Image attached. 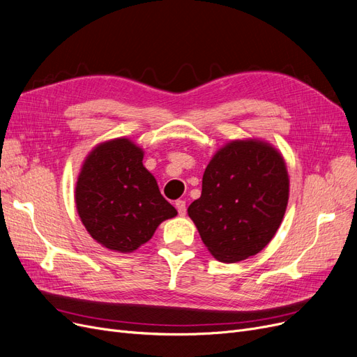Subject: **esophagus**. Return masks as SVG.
Returning a JSON list of instances; mask_svg holds the SVG:
<instances>
[{"label":"esophagus","mask_w":357,"mask_h":357,"mask_svg":"<svg viewBox=\"0 0 357 357\" xmlns=\"http://www.w3.org/2000/svg\"><path fill=\"white\" fill-rule=\"evenodd\" d=\"M176 208H177V211H178L180 215H185V214H186V201L177 199V201H176Z\"/></svg>","instance_id":"esophagus-1"}]
</instances>
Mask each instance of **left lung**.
I'll list each match as a JSON object with an SVG mask.
<instances>
[{"mask_svg":"<svg viewBox=\"0 0 357 357\" xmlns=\"http://www.w3.org/2000/svg\"><path fill=\"white\" fill-rule=\"evenodd\" d=\"M289 201L286 162L261 139H234L211 158L188 214L210 253L225 264L255 256L273 240Z\"/></svg>","mask_w":357,"mask_h":357,"instance_id":"obj_1","label":"left lung"}]
</instances>
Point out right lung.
<instances>
[{
	"instance_id": "add662e5",
	"label": "right lung",
	"mask_w": 357,
	"mask_h": 357,
	"mask_svg": "<svg viewBox=\"0 0 357 357\" xmlns=\"http://www.w3.org/2000/svg\"><path fill=\"white\" fill-rule=\"evenodd\" d=\"M143 156V149L122 137L96 146L82 165L75 207L86 231L109 250H137L162 222L177 215Z\"/></svg>"
}]
</instances>
